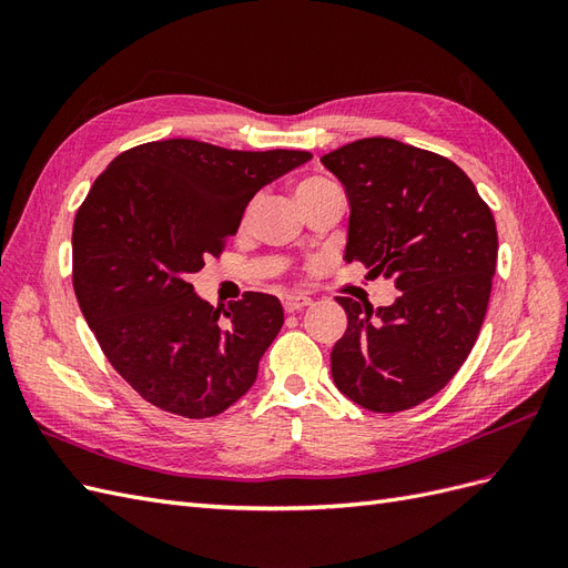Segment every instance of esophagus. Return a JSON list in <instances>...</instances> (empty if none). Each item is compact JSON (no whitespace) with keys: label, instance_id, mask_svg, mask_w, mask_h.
<instances>
[{"label":"esophagus","instance_id":"esophagus-1","mask_svg":"<svg viewBox=\"0 0 568 568\" xmlns=\"http://www.w3.org/2000/svg\"><path fill=\"white\" fill-rule=\"evenodd\" d=\"M313 301L307 298V296H284L282 298V305H284L286 313H298V311H303V307H307Z\"/></svg>","mask_w":568,"mask_h":568}]
</instances>
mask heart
Returning <instances> with one entry per match:
<instances>
[{"mask_svg":"<svg viewBox=\"0 0 568 568\" xmlns=\"http://www.w3.org/2000/svg\"><path fill=\"white\" fill-rule=\"evenodd\" d=\"M326 184H332V182L324 180V178H307V180H303V182L296 186V199H301V196H305V194H313V192H317V189H322V186H326ZM253 209H255V203H251L248 209H246V213H244V225L251 220Z\"/></svg>","mask_w":568,"mask_h":568,"instance_id":"heart-1","label":"heart"}]
</instances>
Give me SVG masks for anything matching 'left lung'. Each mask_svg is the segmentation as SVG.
Returning a JSON list of instances; mask_svg holds the SVG:
<instances>
[{"label": "left lung", "instance_id": "1", "mask_svg": "<svg viewBox=\"0 0 568 568\" xmlns=\"http://www.w3.org/2000/svg\"><path fill=\"white\" fill-rule=\"evenodd\" d=\"M322 163L351 203L343 257L400 291L376 311L336 298L348 329L332 351L334 384L365 409H409L453 379L478 338L497 263L493 213L453 161L388 136Z\"/></svg>", "mask_w": 568, "mask_h": 568}]
</instances>
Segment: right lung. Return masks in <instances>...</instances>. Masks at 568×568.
<instances>
[{
  "instance_id": "obj_1",
  "label": "right lung",
  "mask_w": 568,
  "mask_h": 568,
  "mask_svg": "<svg viewBox=\"0 0 568 568\" xmlns=\"http://www.w3.org/2000/svg\"><path fill=\"white\" fill-rule=\"evenodd\" d=\"M311 159L165 140L123 151L97 178L73 225V288L109 363L146 403L205 419L253 386L284 324L280 298L248 291L215 311L189 280L222 253L255 192Z\"/></svg>"
}]
</instances>
